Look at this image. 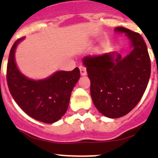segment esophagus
I'll list each match as a JSON object with an SVG mask.
<instances>
[{
  "label": "esophagus",
  "instance_id": "1",
  "mask_svg": "<svg viewBox=\"0 0 158 158\" xmlns=\"http://www.w3.org/2000/svg\"><path fill=\"white\" fill-rule=\"evenodd\" d=\"M79 69H80V74H81V75H86V67L84 66V64H80V65H79Z\"/></svg>",
  "mask_w": 158,
  "mask_h": 158
}]
</instances>
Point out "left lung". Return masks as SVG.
Returning a JSON list of instances; mask_svg holds the SVG:
<instances>
[{"mask_svg":"<svg viewBox=\"0 0 158 158\" xmlns=\"http://www.w3.org/2000/svg\"><path fill=\"white\" fill-rule=\"evenodd\" d=\"M115 31L125 33L133 51L127 56L113 54L87 56L84 58L94 105L106 117L124 116L142 98L149 81L151 60L147 45L139 33L124 27Z\"/></svg>","mask_w":158,"mask_h":158,"instance_id":"1","label":"left lung"}]
</instances>
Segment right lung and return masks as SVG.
<instances>
[{
  "label": "right lung",
  "instance_id": "obj_1",
  "mask_svg": "<svg viewBox=\"0 0 158 158\" xmlns=\"http://www.w3.org/2000/svg\"><path fill=\"white\" fill-rule=\"evenodd\" d=\"M14 43L9 56L6 80L11 95L22 110L33 119L52 124L66 112L70 94L80 77L78 67L72 71H57L43 80H32L19 71L15 61V51L18 43Z\"/></svg>",
  "mask_w": 158,
  "mask_h": 158
}]
</instances>
